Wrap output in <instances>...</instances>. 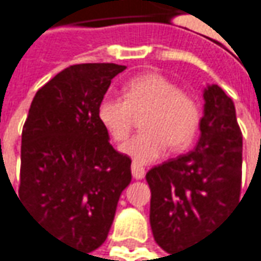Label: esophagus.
<instances>
[{"mask_svg":"<svg viewBox=\"0 0 261 261\" xmlns=\"http://www.w3.org/2000/svg\"><path fill=\"white\" fill-rule=\"evenodd\" d=\"M131 173H133V177H134V179H144L146 170H144V167L140 166L139 163H133V165H131Z\"/></svg>","mask_w":261,"mask_h":261,"instance_id":"34e87169","label":"esophagus"}]
</instances>
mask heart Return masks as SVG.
Returning a JSON list of instances; mask_svg holds the SVG:
<instances>
[{
	"label": "heart",
	"mask_w": 261,
	"mask_h": 261,
	"mask_svg": "<svg viewBox=\"0 0 261 261\" xmlns=\"http://www.w3.org/2000/svg\"><path fill=\"white\" fill-rule=\"evenodd\" d=\"M144 115L140 134L121 146L134 163L147 165L166 153L184 151L192 144L201 124L196 99L160 73L133 77L124 96L108 95L98 105V120L114 141H124L134 127L136 115Z\"/></svg>",
	"instance_id": "b5f03b06"
}]
</instances>
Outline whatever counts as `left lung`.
I'll list each match as a JSON object with an SVG mask.
<instances>
[{
  "mask_svg": "<svg viewBox=\"0 0 261 261\" xmlns=\"http://www.w3.org/2000/svg\"><path fill=\"white\" fill-rule=\"evenodd\" d=\"M201 136L191 153L150 169V225L167 253L217 228L240 201L243 134L232 99L218 85L203 89Z\"/></svg>",
  "mask_w": 261,
  "mask_h": 261,
  "instance_id": "obj_1",
  "label": "left lung"
}]
</instances>
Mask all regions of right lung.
Wrapping results in <instances>:
<instances>
[{"label": "right lung", "instance_id": "1", "mask_svg": "<svg viewBox=\"0 0 261 261\" xmlns=\"http://www.w3.org/2000/svg\"><path fill=\"white\" fill-rule=\"evenodd\" d=\"M125 66L82 63L34 95L21 134L18 198L59 241L91 253L107 240L131 159L110 144L98 105Z\"/></svg>", "mask_w": 261, "mask_h": 261}]
</instances>
